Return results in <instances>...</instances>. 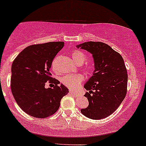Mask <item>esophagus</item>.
<instances>
[{"mask_svg": "<svg viewBox=\"0 0 146 146\" xmlns=\"http://www.w3.org/2000/svg\"><path fill=\"white\" fill-rule=\"evenodd\" d=\"M69 94H72V95H74V96H76V95H77V93L76 92H74V91H69Z\"/></svg>", "mask_w": 146, "mask_h": 146, "instance_id": "1", "label": "esophagus"}]
</instances>
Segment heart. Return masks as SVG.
Returning a JSON list of instances; mask_svg holds the SVG:
<instances>
[{
    "instance_id": "1",
    "label": "heart",
    "mask_w": 146,
    "mask_h": 146,
    "mask_svg": "<svg viewBox=\"0 0 146 146\" xmlns=\"http://www.w3.org/2000/svg\"><path fill=\"white\" fill-rule=\"evenodd\" d=\"M72 57L77 65H82L85 62L86 58V56L85 53L80 50H74L72 53ZM55 63H53V67ZM91 69V66L90 64H86L85 67V70L88 72ZM82 81V77L78 74H69V75H66L64 77H62L61 82L63 84L65 85L68 88L71 89H76L79 87V85L80 84Z\"/></svg>"
}]
</instances>
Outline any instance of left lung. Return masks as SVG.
I'll list each match as a JSON object with an SVG mask.
<instances>
[{
  "instance_id": "8db88e82",
  "label": "left lung",
  "mask_w": 146,
  "mask_h": 146,
  "mask_svg": "<svg viewBox=\"0 0 146 146\" xmlns=\"http://www.w3.org/2000/svg\"><path fill=\"white\" fill-rule=\"evenodd\" d=\"M77 47L92 54L94 60V74L84 85L89 104L81 113L94 120L108 117L126 96L128 76L123 58L103 42H84Z\"/></svg>"
}]
</instances>
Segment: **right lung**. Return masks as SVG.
Returning a JSON list of instances; mask_svg holds the SVG:
<instances>
[{"instance_id": "right-lung-1", "label": "right lung", "mask_w": 146, "mask_h": 146, "mask_svg": "<svg viewBox=\"0 0 146 146\" xmlns=\"http://www.w3.org/2000/svg\"><path fill=\"white\" fill-rule=\"evenodd\" d=\"M64 46L51 42L28 46L17 56L11 66V89L15 101L27 114L44 118L56 113L69 89L51 77L52 60ZM49 81L52 89L45 88Z\"/></svg>"}]
</instances>
